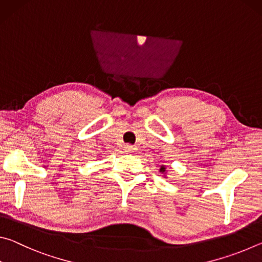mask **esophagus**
Wrapping results in <instances>:
<instances>
[{
  "mask_svg": "<svg viewBox=\"0 0 262 262\" xmlns=\"http://www.w3.org/2000/svg\"><path fill=\"white\" fill-rule=\"evenodd\" d=\"M123 150H125V152L127 154H130V152H134L136 148L134 147V145H130V144H126L125 147H123Z\"/></svg>",
  "mask_w": 262,
  "mask_h": 262,
  "instance_id": "34e87169",
  "label": "esophagus"
}]
</instances>
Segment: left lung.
I'll return each mask as SVG.
<instances>
[{
    "label": "left lung",
    "instance_id": "8db88e82",
    "mask_svg": "<svg viewBox=\"0 0 262 262\" xmlns=\"http://www.w3.org/2000/svg\"><path fill=\"white\" fill-rule=\"evenodd\" d=\"M162 172V173H164V172H165V166H161V170H159Z\"/></svg>",
    "mask_w": 262,
    "mask_h": 262
}]
</instances>
